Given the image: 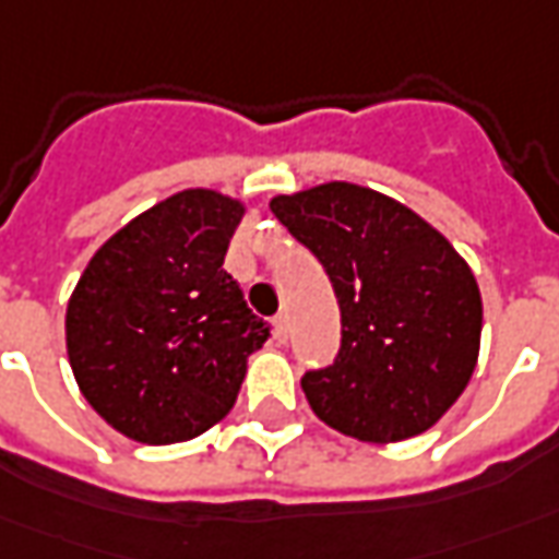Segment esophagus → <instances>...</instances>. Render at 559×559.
<instances>
[{
    "label": "esophagus",
    "mask_w": 559,
    "mask_h": 559,
    "mask_svg": "<svg viewBox=\"0 0 559 559\" xmlns=\"http://www.w3.org/2000/svg\"><path fill=\"white\" fill-rule=\"evenodd\" d=\"M273 341H276V344H286V341H288L286 317H276V319H273Z\"/></svg>",
    "instance_id": "esophagus-1"
}]
</instances>
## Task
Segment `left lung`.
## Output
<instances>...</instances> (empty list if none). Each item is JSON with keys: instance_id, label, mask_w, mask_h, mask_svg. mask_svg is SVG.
<instances>
[{"instance_id": "8db88e82", "label": "left lung", "mask_w": 559, "mask_h": 559, "mask_svg": "<svg viewBox=\"0 0 559 559\" xmlns=\"http://www.w3.org/2000/svg\"><path fill=\"white\" fill-rule=\"evenodd\" d=\"M325 264L341 307V353L304 374L334 432L392 444L432 429L463 395L480 353L475 273L423 215L374 188L322 182L271 200Z\"/></svg>"}]
</instances>
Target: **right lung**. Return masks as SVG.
<instances>
[{"label":"right lung","mask_w":559,"mask_h":559,"mask_svg":"<svg viewBox=\"0 0 559 559\" xmlns=\"http://www.w3.org/2000/svg\"><path fill=\"white\" fill-rule=\"evenodd\" d=\"M246 203L185 188L118 228L67 304V356L81 395L140 444L191 441L228 417L267 341L225 271Z\"/></svg>","instance_id":"right-lung-1"}]
</instances>
